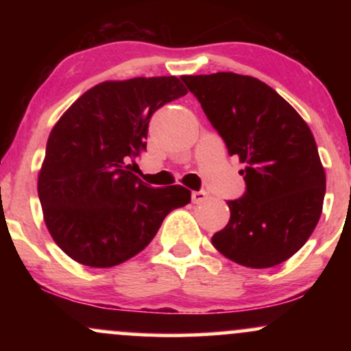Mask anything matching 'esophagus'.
<instances>
[{"label": "esophagus", "mask_w": 351, "mask_h": 351, "mask_svg": "<svg viewBox=\"0 0 351 351\" xmlns=\"http://www.w3.org/2000/svg\"><path fill=\"white\" fill-rule=\"evenodd\" d=\"M208 198V193L206 191H193L191 193V199H193V203H203L204 199Z\"/></svg>", "instance_id": "obj_1"}]
</instances>
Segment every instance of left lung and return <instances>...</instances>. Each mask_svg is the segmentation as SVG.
<instances>
[{
  "instance_id": "1",
  "label": "left lung",
  "mask_w": 351,
  "mask_h": 351,
  "mask_svg": "<svg viewBox=\"0 0 351 351\" xmlns=\"http://www.w3.org/2000/svg\"><path fill=\"white\" fill-rule=\"evenodd\" d=\"M204 114L245 165V193L211 243L236 264L265 269L307 243L322 215L325 170L305 120L263 80L234 72L183 75Z\"/></svg>"
}]
</instances>
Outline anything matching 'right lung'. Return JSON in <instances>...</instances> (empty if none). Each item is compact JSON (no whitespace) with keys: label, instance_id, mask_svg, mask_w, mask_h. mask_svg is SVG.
Masks as SVG:
<instances>
[{"label":"right lung","instance_id":"1","mask_svg":"<svg viewBox=\"0 0 351 351\" xmlns=\"http://www.w3.org/2000/svg\"><path fill=\"white\" fill-rule=\"evenodd\" d=\"M186 94L175 75L107 80L54 125L38 195L47 231L75 263H125L150 244L168 213L191 201L180 184L152 188L130 171V162L147 150L152 115Z\"/></svg>","mask_w":351,"mask_h":351}]
</instances>
